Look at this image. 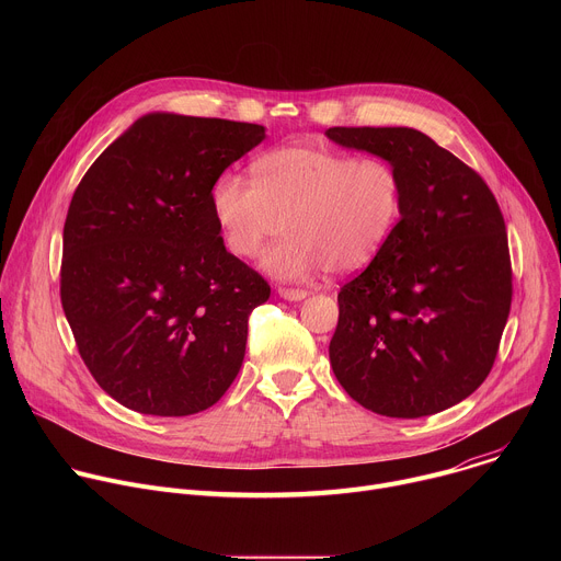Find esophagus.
<instances>
[{
  "label": "esophagus",
  "instance_id": "obj_1",
  "mask_svg": "<svg viewBox=\"0 0 561 561\" xmlns=\"http://www.w3.org/2000/svg\"><path fill=\"white\" fill-rule=\"evenodd\" d=\"M279 295H282L284 299H288V301H299V299H304L308 293H306L304 288H288V286H279Z\"/></svg>",
  "mask_w": 561,
  "mask_h": 561
}]
</instances>
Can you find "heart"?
I'll list each match as a JSON object with an SVG mask.
<instances>
[{"mask_svg":"<svg viewBox=\"0 0 561 561\" xmlns=\"http://www.w3.org/2000/svg\"><path fill=\"white\" fill-rule=\"evenodd\" d=\"M210 206L228 251L242 260L286 228L290 237L264 260L275 277L306 279L322 268L348 275L388 244L404 213V182L388 159L295 144L255 159L253 182L219 175Z\"/></svg>","mask_w":561,"mask_h":561,"instance_id":"1","label":"heart"}]
</instances>
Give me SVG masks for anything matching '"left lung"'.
<instances>
[{
    "label": "left lung",
    "instance_id": "left-lung-1",
    "mask_svg": "<svg viewBox=\"0 0 561 561\" xmlns=\"http://www.w3.org/2000/svg\"><path fill=\"white\" fill-rule=\"evenodd\" d=\"M404 182V213L383 251L337 295L329 346L364 409L415 420L446 411L489 377L513 301L504 215L477 171L415 128L333 126Z\"/></svg>",
    "mask_w": 561,
    "mask_h": 561
}]
</instances>
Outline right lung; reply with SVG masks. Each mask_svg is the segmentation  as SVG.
Instances as JSON below:
<instances>
[{
    "mask_svg": "<svg viewBox=\"0 0 561 561\" xmlns=\"http://www.w3.org/2000/svg\"><path fill=\"white\" fill-rule=\"evenodd\" d=\"M264 137L260 124L146 115L75 188L59 297L79 355L122 407L195 415L242 368L271 286L226 251L210 191Z\"/></svg>",
    "mask_w": 561,
    "mask_h": 561,
    "instance_id": "add662e5",
    "label": "right lung"
}]
</instances>
